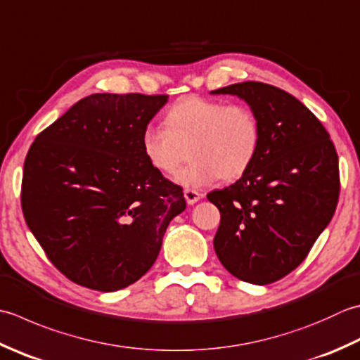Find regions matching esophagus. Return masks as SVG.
Returning a JSON list of instances; mask_svg holds the SVG:
<instances>
[{
    "label": "esophagus",
    "mask_w": 360,
    "mask_h": 360,
    "mask_svg": "<svg viewBox=\"0 0 360 360\" xmlns=\"http://www.w3.org/2000/svg\"><path fill=\"white\" fill-rule=\"evenodd\" d=\"M201 193L196 192V190H192V188H187L184 190V198L187 201V204H195L196 201L201 200Z\"/></svg>",
    "instance_id": "1"
}]
</instances>
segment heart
Returning a JSON list of instances; mask_svg holds the SVG:
<instances>
[{
	"instance_id": "1",
	"label": "heart",
	"mask_w": 360,
	"mask_h": 360,
	"mask_svg": "<svg viewBox=\"0 0 360 360\" xmlns=\"http://www.w3.org/2000/svg\"><path fill=\"white\" fill-rule=\"evenodd\" d=\"M262 143L257 114L245 104L188 95L170 105L164 129L148 126L140 146L154 170L174 174L187 159L192 164L176 176L184 187H204L223 178L236 181L250 170Z\"/></svg>"
}]
</instances>
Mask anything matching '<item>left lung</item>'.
Segmentation results:
<instances>
[{
  "label": "left lung",
  "mask_w": 360,
  "mask_h": 360,
  "mask_svg": "<svg viewBox=\"0 0 360 360\" xmlns=\"http://www.w3.org/2000/svg\"><path fill=\"white\" fill-rule=\"evenodd\" d=\"M210 94L238 96L262 126L250 170L207 195L221 215L214 248L236 278L271 284L306 259L333 218L340 192L339 158L320 120L284 90L248 81Z\"/></svg>",
  "instance_id": "obj_1"
}]
</instances>
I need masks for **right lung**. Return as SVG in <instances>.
Masks as SVG:
<instances>
[{
  "instance_id": "right-lung-1",
  "label": "right lung",
  "mask_w": 360,
  "mask_h": 360,
  "mask_svg": "<svg viewBox=\"0 0 360 360\" xmlns=\"http://www.w3.org/2000/svg\"><path fill=\"white\" fill-rule=\"evenodd\" d=\"M167 95L94 94L35 137L21 207L56 269L91 290L136 283L159 256L182 188L148 164L140 139Z\"/></svg>"
}]
</instances>
